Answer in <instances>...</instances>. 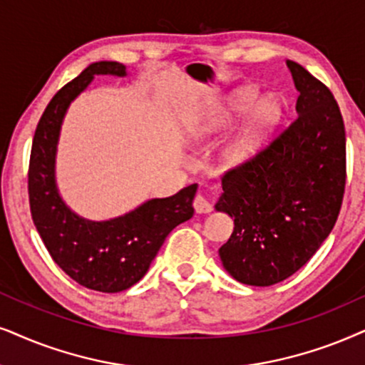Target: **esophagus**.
Wrapping results in <instances>:
<instances>
[{"label":"esophagus","mask_w":365,"mask_h":365,"mask_svg":"<svg viewBox=\"0 0 365 365\" xmlns=\"http://www.w3.org/2000/svg\"><path fill=\"white\" fill-rule=\"evenodd\" d=\"M193 209H195L197 214H209V212H212V205L205 197L197 195L195 200H193Z\"/></svg>","instance_id":"obj_1"}]
</instances>
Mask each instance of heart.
Masks as SVG:
<instances>
[{
	"mask_svg": "<svg viewBox=\"0 0 365 365\" xmlns=\"http://www.w3.org/2000/svg\"><path fill=\"white\" fill-rule=\"evenodd\" d=\"M259 91L252 86L239 87L222 103L207 113L200 123L192 129L195 141L217 135L234 126L244 114L246 118L237 124L230 135L222 141L217 151V161L225 170H236L246 165L257 155L267 136L274 131L281 121V106L273 98L261 99Z\"/></svg>",
	"mask_w": 365,
	"mask_h": 365,
	"instance_id": "heart-1",
	"label": "heart"
}]
</instances>
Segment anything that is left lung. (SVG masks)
Masks as SVG:
<instances>
[{
    "mask_svg": "<svg viewBox=\"0 0 365 365\" xmlns=\"http://www.w3.org/2000/svg\"><path fill=\"white\" fill-rule=\"evenodd\" d=\"M298 118L267 148L222 178L217 212L234 219L219 249L239 283L271 286L305 266L329 237L345 188V129L329 87L286 60Z\"/></svg>",
    "mask_w": 365,
    "mask_h": 365,
    "instance_id": "8db88e82",
    "label": "left lung"
}]
</instances>
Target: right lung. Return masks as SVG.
Segmentation results:
<instances>
[{
	"instance_id": "right-lung-1",
	"label": "right lung",
	"mask_w": 365,
	"mask_h": 365,
	"mask_svg": "<svg viewBox=\"0 0 365 365\" xmlns=\"http://www.w3.org/2000/svg\"><path fill=\"white\" fill-rule=\"evenodd\" d=\"M94 76L126 77L128 68L109 60L91 63L50 101L31 145L30 209L52 259L73 281L101 293H119L146 274L168 234L193 215L197 183L172 197L150 198L108 220L84 219L63 202L55 177L60 129L68 106Z\"/></svg>"
}]
</instances>
